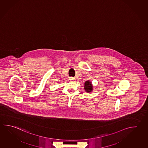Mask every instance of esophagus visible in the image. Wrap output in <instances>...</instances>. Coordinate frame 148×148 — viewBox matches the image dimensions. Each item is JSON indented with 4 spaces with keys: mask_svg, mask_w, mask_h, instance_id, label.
Segmentation results:
<instances>
[{
    "mask_svg": "<svg viewBox=\"0 0 148 148\" xmlns=\"http://www.w3.org/2000/svg\"><path fill=\"white\" fill-rule=\"evenodd\" d=\"M74 78H73V77L70 78V80H74Z\"/></svg>",
    "mask_w": 148,
    "mask_h": 148,
    "instance_id": "esophagus-1",
    "label": "esophagus"
}]
</instances>
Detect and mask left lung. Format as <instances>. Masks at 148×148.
<instances>
[{
    "label": "left lung",
    "mask_w": 148,
    "mask_h": 148,
    "mask_svg": "<svg viewBox=\"0 0 148 148\" xmlns=\"http://www.w3.org/2000/svg\"><path fill=\"white\" fill-rule=\"evenodd\" d=\"M84 89L86 91V92L88 93H90L92 91L93 86L90 80H87L84 83Z\"/></svg>",
    "instance_id": "8db88e82"
}]
</instances>
